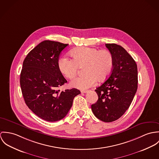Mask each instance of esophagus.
Wrapping results in <instances>:
<instances>
[{"label": "esophagus", "mask_w": 159, "mask_h": 159, "mask_svg": "<svg viewBox=\"0 0 159 159\" xmlns=\"http://www.w3.org/2000/svg\"><path fill=\"white\" fill-rule=\"evenodd\" d=\"M87 92H88L87 90H82V91H81V93H87Z\"/></svg>", "instance_id": "obj_1"}]
</instances>
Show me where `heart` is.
Listing matches in <instances>:
<instances>
[{
	"instance_id": "1",
	"label": "heart",
	"mask_w": 159,
	"mask_h": 159,
	"mask_svg": "<svg viewBox=\"0 0 159 159\" xmlns=\"http://www.w3.org/2000/svg\"><path fill=\"white\" fill-rule=\"evenodd\" d=\"M72 59L61 56L57 61L59 71L66 77H75L80 67L84 68V75L71 81V87L86 89L94 86L97 81L104 82L110 75L114 66L112 53L107 50L80 47L71 51Z\"/></svg>"
}]
</instances>
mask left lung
<instances>
[{"instance_id":"left-lung-1","label":"left lung","mask_w":159,"mask_h":159,"mask_svg":"<svg viewBox=\"0 0 159 159\" xmlns=\"http://www.w3.org/2000/svg\"><path fill=\"white\" fill-rule=\"evenodd\" d=\"M114 58L109 77L95 89L98 100L91 110L99 120L110 123L122 116L130 106L138 87L137 65L133 58L120 45L106 44Z\"/></svg>"}]
</instances>
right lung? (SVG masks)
<instances>
[{"mask_svg": "<svg viewBox=\"0 0 159 159\" xmlns=\"http://www.w3.org/2000/svg\"><path fill=\"white\" fill-rule=\"evenodd\" d=\"M68 45L45 40L28 53L23 62L20 85L25 102L36 115L47 121L65 117L74 98L80 93L76 88L58 89L67 82L58 70L57 61Z\"/></svg>", "mask_w": 159, "mask_h": 159, "instance_id": "add662e5", "label": "right lung"}]
</instances>
